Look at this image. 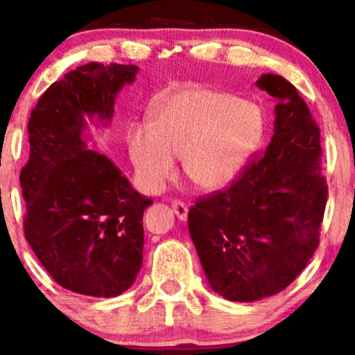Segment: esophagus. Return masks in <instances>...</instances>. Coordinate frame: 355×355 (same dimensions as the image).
<instances>
[{"instance_id":"1","label":"esophagus","mask_w":355,"mask_h":355,"mask_svg":"<svg viewBox=\"0 0 355 355\" xmlns=\"http://www.w3.org/2000/svg\"><path fill=\"white\" fill-rule=\"evenodd\" d=\"M171 209H173V213L177 214L178 220H182V221L187 220L189 207L185 206V204L182 202V200H173V202H171Z\"/></svg>"}]
</instances>
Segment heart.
Wrapping results in <instances>:
<instances>
[{"mask_svg":"<svg viewBox=\"0 0 355 355\" xmlns=\"http://www.w3.org/2000/svg\"><path fill=\"white\" fill-rule=\"evenodd\" d=\"M264 135L259 105L227 92L191 87L164 98L151 114V128L128 135L139 180L159 192L175 173V159L199 191L228 187L241 177Z\"/></svg>","mask_w":355,"mask_h":355,"instance_id":"heart-1","label":"heart"}]
</instances>
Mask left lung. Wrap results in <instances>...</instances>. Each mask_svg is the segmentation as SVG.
Listing matches in <instances>:
<instances>
[{"mask_svg": "<svg viewBox=\"0 0 355 355\" xmlns=\"http://www.w3.org/2000/svg\"><path fill=\"white\" fill-rule=\"evenodd\" d=\"M277 99L270 146L225 192L199 199L189 232L211 288L254 302L287 288L320 244L328 187L320 128L297 89L280 75L256 82Z\"/></svg>", "mask_w": 355, "mask_h": 355, "instance_id": "obj_1", "label": "left lung"}]
</instances>
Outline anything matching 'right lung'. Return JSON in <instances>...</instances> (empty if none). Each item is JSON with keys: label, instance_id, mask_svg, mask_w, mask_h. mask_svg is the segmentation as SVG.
<instances>
[{"label": "right lung", "instance_id": "1", "mask_svg": "<svg viewBox=\"0 0 355 355\" xmlns=\"http://www.w3.org/2000/svg\"><path fill=\"white\" fill-rule=\"evenodd\" d=\"M137 71L77 67L49 85L28 118L31 153L20 173L25 239L56 284L82 295H120L142 266V214L153 199L87 146V125L108 127L118 92Z\"/></svg>", "mask_w": 355, "mask_h": 355}]
</instances>
